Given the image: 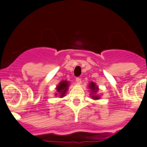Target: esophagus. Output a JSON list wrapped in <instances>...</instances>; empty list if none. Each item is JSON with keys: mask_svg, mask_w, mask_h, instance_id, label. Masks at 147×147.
<instances>
[{"mask_svg": "<svg viewBox=\"0 0 147 147\" xmlns=\"http://www.w3.org/2000/svg\"><path fill=\"white\" fill-rule=\"evenodd\" d=\"M76 83H77V84H80V83H81V82H82L81 78H80V77H76Z\"/></svg>", "mask_w": 147, "mask_h": 147, "instance_id": "esophagus-1", "label": "esophagus"}]
</instances>
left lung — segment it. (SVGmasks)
Wrapping results in <instances>:
<instances>
[{"mask_svg":"<svg viewBox=\"0 0 147 147\" xmlns=\"http://www.w3.org/2000/svg\"><path fill=\"white\" fill-rule=\"evenodd\" d=\"M89 88L92 90V92H93V93H94V92L96 93V90H98V87L96 86V85H95L93 82L90 83ZM93 96V98H94V99H98V97L97 96Z\"/></svg>","mask_w":147,"mask_h":147,"instance_id":"1","label":"left lung"}]
</instances>
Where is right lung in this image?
Instances as JSON below:
<instances>
[{"mask_svg":"<svg viewBox=\"0 0 147 147\" xmlns=\"http://www.w3.org/2000/svg\"><path fill=\"white\" fill-rule=\"evenodd\" d=\"M67 87H68V82H67L62 81L59 83V85L57 88V90L60 93V97H62L65 94L67 90Z\"/></svg>","mask_w":147,"mask_h":147,"instance_id":"obj_1","label":"right lung"}]
</instances>
